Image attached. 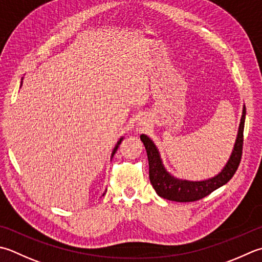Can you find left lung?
Wrapping results in <instances>:
<instances>
[{
	"mask_svg": "<svg viewBox=\"0 0 262 262\" xmlns=\"http://www.w3.org/2000/svg\"><path fill=\"white\" fill-rule=\"evenodd\" d=\"M245 105L243 106V114L241 118L238 134L235 142L234 150L232 152L226 166L217 176L209 178L207 181L191 182L185 179H178L171 176L162 165L160 155L157 146L146 135H141V141L145 146L148 159V177L153 188L159 196L176 202H193L201 200L210 193L216 191L220 186L228 183L239 166L243 150V132L245 122Z\"/></svg>",
	"mask_w": 262,
	"mask_h": 262,
	"instance_id": "1",
	"label": "left lung"
}]
</instances>
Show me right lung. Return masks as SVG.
I'll return each instance as SVG.
<instances>
[{"label": "right lung", "instance_id": "obj_1", "mask_svg": "<svg viewBox=\"0 0 262 262\" xmlns=\"http://www.w3.org/2000/svg\"><path fill=\"white\" fill-rule=\"evenodd\" d=\"M121 141H122V138H120V140L119 141H118V143H117V145L115 146V148H114V151H112V155H111V157H114V155H115V153H116V151H117V148H118V146H119V144H120V143H121ZM103 195H104V194H103Z\"/></svg>", "mask_w": 262, "mask_h": 262}]
</instances>
